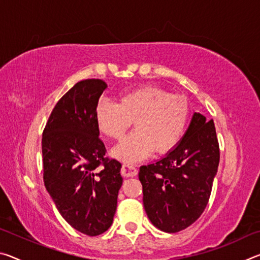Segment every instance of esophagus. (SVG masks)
Instances as JSON below:
<instances>
[{
	"instance_id": "1",
	"label": "esophagus",
	"mask_w": 260,
	"mask_h": 260,
	"mask_svg": "<svg viewBox=\"0 0 260 260\" xmlns=\"http://www.w3.org/2000/svg\"><path fill=\"white\" fill-rule=\"evenodd\" d=\"M120 173H121L122 177L132 178V177H135V175L138 174V170H136L135 167L132 166V165L122 164L121 169H120Z\"/></svg>"
}]
</instances>
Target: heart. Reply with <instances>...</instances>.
<instances>
[{
	"instance_id": "obj_1",
	"label": "heart",
	"mask_w": 260,
	"mask_h": 260,
	"mask_svg": "<svg viewBox=\"0 0 260 260\" xmlns=\"http://www.w3.org/2000/svg\"><path fill=\"white\" fill-rule=\"evenodd\" d=\"M189 118L186 98L157 86L126 90L118 103L100 101L95 109L99 129L111 140H120L134 121L135 131L114 148L113 155L125 162L147 158L152 151L165 155L177 147Z\"/></svg>"
}]
</instances>
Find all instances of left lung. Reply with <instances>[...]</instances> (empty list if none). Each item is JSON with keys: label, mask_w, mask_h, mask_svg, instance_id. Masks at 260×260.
Wrapping results in <instances>:
<instances>
[{"label": "left lung", "mask_w": 260, "mask_h": 260, "mask_svg": "<svg viewBox=\"0 0 260 260\" xmlns=\"http://www.w3.org/2000/svg\"><path fill=\"white\" fill-rule=\"evenodd\" d=\"M220 160L213 119L195 112L178 147L140 167L143 205L158 230L178 233L192 225L209 203Z\"/></svg>", "instance_id": "1"}]
</instances>
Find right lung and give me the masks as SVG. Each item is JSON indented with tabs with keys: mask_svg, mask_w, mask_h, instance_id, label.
I'll return each instance as SVG.
<instances>
[{
	"mask_svg": "<svg viewBox=\"0 0 260 260\" xmlns=\"http://www.w3.org/2000/svg\"><path fill=\"white\" fill-rule=\"evenodd\" d=\"M105 88L101 79L77 82L56 103L42 133L45 186L61 217L88 236L111 226L122 184L121 164L107 157L95 120Z\"/></svg>",
	"mask_w": 260,
	"mask_h": 260,
	"instance_id": "right-lung-1",
	"label": "right lung"
}]
</instances>
